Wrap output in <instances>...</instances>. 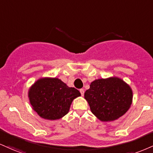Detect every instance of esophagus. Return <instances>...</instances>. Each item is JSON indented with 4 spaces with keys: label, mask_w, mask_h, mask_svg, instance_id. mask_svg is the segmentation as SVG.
Returning a JSON list of instances; mask_svg holds the SVG:
<instances>
[{
    "label": "esophagus",
    "mask_w": 153,
    "mask_h": 153,
    "mask_svg": "<svg viewBox=\"0 0 153 153\" xmlns=\"http://www.w3.org/2000/svg\"><path fill=\"white\" fill-rule=\"evenodd\" d=\"M80 93H81V95L82 96V95H84V93H85L84 90H83V89H80Z\"/></svg>",
    "instance_id": "esophagus-1"
}]
</instances>
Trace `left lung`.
I'll list each match as a JSON object with an SVG mask.
<instances>
[{
  "label": "left lung",
  "mask_w": 153,
  "mask_h": 153,
  "mask_svg": "<svg viewBox=\"0 0 153 153\" xmlns=\"http://www.w3.org/2000/svg\"><path fill=\"white\" fill-rule=\"evenodd\" d=\"M132 88L118 77L96 79L84 97L92 113L102 122H110L126 113L132 102Z\"/></svg>",
  "instance_id": "1"
}]
</instances>
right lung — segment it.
Segmentation results:
<instances>
[{
    "label": "right lung",
    "mask_w": 153,
    "mask_h": 153,
    "mask_svg": "<svg viewBox=\"0 0 153 153\" xmlns=\"http://www.w3.org/2000/svg\"><path fill=\"white\" fill-rule=\"evenodd\" d=\"M81 94L58 78L44 77L36 80L27 93L33 110L42 118L56 120L68 113L74 99Z\"/></svg>",
    "instance_id": "1"
}]
</instances>
